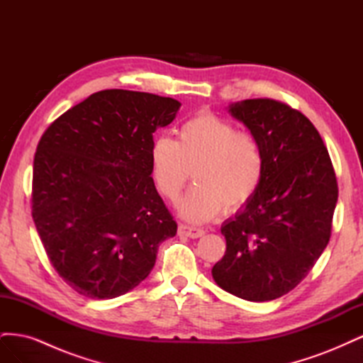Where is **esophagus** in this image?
Wrapping results in <instances>:
<instances>
[{
  "mask_svg": "<svg viewBox=\"0 0 363 363\" xmlns=\"http://www.w3.org/2000/svg\"><path fill=\"white\" fill-rule=\"evenodd\" d=\"M206 232L203 228H199V227H191V225H186V224H180L179 225V235L182 236H188V238H200L203 236Z\"/></svg>",
  "mask_w": 363,
  "mask_h": 363,
  "instance_id": "1",
  "label": "esophagus"
}]
</instances>
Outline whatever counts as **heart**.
<instances>
[{"label": "heart", "instance_id": "1", "mask_svg": "<svg viewBox=\"0 0 363 363\" xmlns=\"http://www.w3.org/2000/svg\"><path fill=\"white\" fill-rule=\"evenodd\" d=\"M151 171L169 201L179 199L192 172L195 186L180 203V212L192 223H204L223 208L232 213L255 199L265 174V152L255 133L201 112L180 125L177 140H155Z\"/></svg>", "mask_w": 363, "mask_h": 363}]
</instances>
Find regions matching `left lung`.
I'll list each match as a JSON object with an SVG mask.
<instances>
[{"label":"left lung","mask_w":363,"mask_h":363,"mask_svg":"<svg viewBox=\"0 0 363 363\" xmlns=\"http://www.w3.org/2000/svg\"><path fill=\"white\" fill-rule=\"evenodd\" d=\"M265 152L257 194L221 227L225 255L212 276L219 288L248 301H269L298 284L332 236L337 201L335 168L315 125L271 98L230 106Z\"/></svg>","instance_id":"1"}]
</instances>
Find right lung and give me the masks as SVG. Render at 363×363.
Returning <instances> with one entry per match:
<instances>
[{"instance_id":"obj_1","label":"right lung","mask_w":363,"mask_h":363,"mask_svg":"<svg viewBox=\"0 0 363 363\" xmlns=\"http://www.w3.org/2000/svg\"><path fill=\"white\" fill-rule=\"evenodd\" d=\"M180 103L124 89L95 92L42 135L33 162L31 215L59 276L107 300L144 281L159 245L177 233L151 177L152 133Z\"/></svg>"}]
</instances>
